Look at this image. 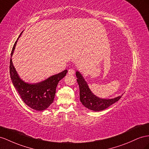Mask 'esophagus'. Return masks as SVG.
Segmentation results:
<instances>
[{
    "label": "esophagus",
    "mask_w": 149,
    "mask_h": 149,
    "mask_svg": "<svg viewBox=\"0 0 149 149\" xmlns=\"http://www.w3.org/2000/svg\"><path fill=\"white\" fill-rule=\"evenodd\" d=\"M68 74H70V75H73L74 74V70L73 69H70L69 70H68Z\"/></svg>",
    "instance_id": "34e87169"
}]
</instances>
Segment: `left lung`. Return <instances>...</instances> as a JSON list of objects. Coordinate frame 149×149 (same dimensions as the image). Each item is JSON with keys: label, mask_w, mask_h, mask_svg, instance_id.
I'll use <instances>...</instances> for the list:
<instances>
[{"label": "left lung", "mask_w": 149, "mask_h": 149, "mask_svg": "<svg viewBox=\"0 0 149 149\" xmlns=\"http://www.w3.org/2000/svg\"><path fill=\"white\" fill-rule=\"evenodd\" d=\"M77 82L79 87L80 102L83 105L89 110L94 111H99L106 109L112 104L118 102L121 98L122 95L112 99H102L98 98L91 93L88 84L83 78L82 75L78 71L76 72Z\"/></svg>", "instance_id": "8db88e82"}]
</instances>
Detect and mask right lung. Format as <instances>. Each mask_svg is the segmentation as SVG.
<instances>
[{
    "label": "right lung",
    "instance_id": "1",
    "mask_svg": "<svg viewBox=\"0 0 149 149\" xmlns=\"http://www.w3.org/2000/svg\"><path fill=\"white\" fill-rule=\"evenodd\" d=\"M17 39L13 47L11 56L14 53ZM9 70L12 82L22 101L32 109L38 111L46 110L53 103L58 84L60 80L65 77L68 72L67 70H65L61 73L51 76L42 82L36 84H29L20 79L13 66L11 58Z\"/></svg>",
    "mask_w": 149,
    "mask_h": 149
}]
</instances>
